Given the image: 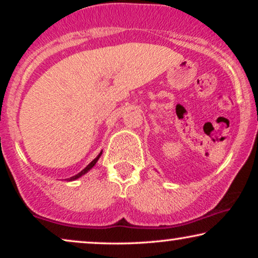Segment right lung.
<instances>
[{
  "label": "right lung",
  "mask_w": 258,
  "mask_h": 258,
  "mask_svg": "<svg viewBox=\"0 0 258 258\" xmlns=\"http://www.w3.org/2000/svg\"><path fill=\"white\" fill-rule=\"evenodd\" d=\"M101 155H102V151H101V153H100V154H98V155H97V157H96V158H95V160H93V161H91V162H90V163H89V164H88V165H87V167L83 169V170H82V171H80V172H79V174H77V175H75V176H73V177H70V178H68V181H75V179H77V178H80V177H81V176H83L84 174H86V172H88V171H89V170H90V169H91V168H93L95 164H96V162L98 161V158H100V157H101Z\"/></svg>",
  "instance_id": "obj_1"
}]
</instances>
